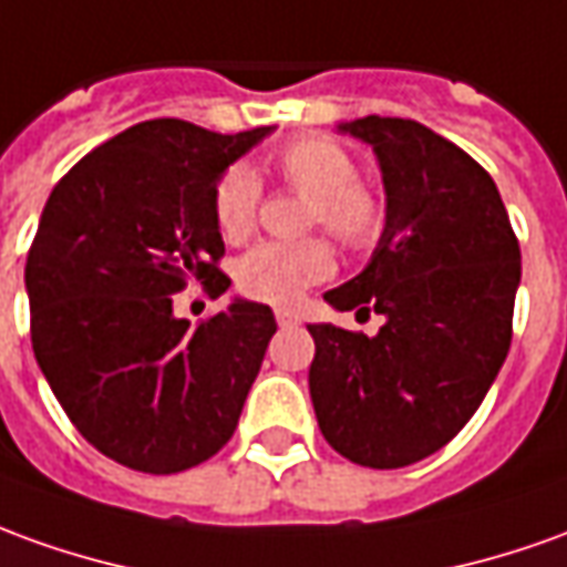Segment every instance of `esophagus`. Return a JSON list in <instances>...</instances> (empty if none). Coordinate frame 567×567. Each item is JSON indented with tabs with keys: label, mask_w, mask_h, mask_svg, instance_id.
I'll list each match as a JSON object with an SVG mask.
<instances>
[{
	"label": "esophagus",
	"mask_w": 567,
	"mask_h": 567,
	"mask_svg": "<svg viewBox=\"0 0 567 567\" xmlns=\"http://www.w3.org/2000/svg\"><path fill=\"white\" fill-rule=\"evenodd\" d=\"M275 318H277V323H280V327H292V323L299 321V315H296V311H290V308H277Z\"/></svg>",
	"instance_id": "34e87169"
}]
</instances>
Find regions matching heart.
Listing matches in <instances>:
<instances>
[{"instance_id":"obj_1","label":"heart","mask_w":567,"mask_h":567,"mask_svg":"<svg viewBox=\"0 0 567 567\" xmlns=\"http://www.w3.org/2000/svg\"><path fill=\"white\" fill-rule=\"evenodd\" d=\"M277 178L284 185L308 194L306 225H321L323 231L346 246H367L382 225L377 197L358 182V166L336 142L306 138L290 144L275 159ZM261 187L246 166H231L218 178L213 194L216 225L225 240H240L249 234L259 209ZM333 271V256L323 240H265L240 256L234 280L240 292L271 306H290L302 290Z\"/></svg>"}]
</instances>
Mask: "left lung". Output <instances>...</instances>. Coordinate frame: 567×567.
Returning <instances> with one entry per match:
<instances>
[{
	"instance_id": "left-lung-1",
	"label": "left lung",
	"mask_w": 567,
	"mask_h": 567,
	"mask_svg": "<svg viewBox=\"0 0 567 567\" xmlns=\"http://www.w3.org/2000/svg\"><path fill=\"white\" fill-rule=\"evenodd\" d=\"M339 132L377 154L385 228L364 271L323 299L385 323L377 336L308 323V392L333 451L401 470L454 439L497 380L522 252L494 178L454 142L401 116H364Z\"/></svg>"
}]
</instances>
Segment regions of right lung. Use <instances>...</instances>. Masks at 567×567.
<instances>
[{
    "mask_svg": "<svg viewBox=\"0 0 567 567\" xmlns=\"http://www.w3.org/2000/svg\"><path fill=\"white\" fill-rule=\"evenodd\" d=\"M271 132L147 120L85 154L42 209L23 271L33 354L82 439L128 470L172 475L218 454L259 377L271 308L234 299L194 327L172 296L231 287L213 194Z\"/></svg>",
    "mask_w": 567,
    "mask_h": 567,
    "instance_id": "1",
    "label": "right lung"
}]
</instances>
